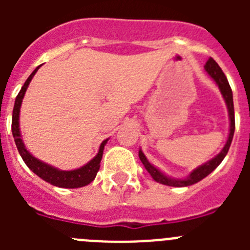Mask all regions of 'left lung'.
Returning a JSON list of instances; mask_svg holds the SVG:
<instances>
[{"label": "left lung", "instance_id": "left-lung-1", "mask_svg": "<svg viewBox=\"0 0 250 250\" xmlns=\"http://www.w3.org/2000/svg\"><path fill=\"white\" fill-rule=\"evenodd\" d=\"M205 71L209 76L214 80V83L218 85L220 92L223 95V99H224L225 104H227V109H228V115H229V134L228 139H227V143L223 146V149L220 150V152L218 155L214 156L213 159H210L209 161L202 164L200 167H198L196 169H194L187 178L183 179H176L171 178V176L164 174L161 170H159L158 167H154V165L147 160V158L145 156V154L143 152V150H139V158H140L141 163L145 167V169L147 170V173L151 175V178L155 180V182L160 183V184L167 185V187H176V188H183V187H189V185H193L195 183L200 182L202 179H204L205 176H208L209 174L215 170L216 167H219V164L223 161V159L225 158V155L228 154V150L230 147L231 140H233L234 136V130H235V120H234V104H233V92H231L230 85L228 83V79L224 75V72L222 71V68L219 67V65L214 61L213 59H209L207 61L204 66Z\"/></svg>", "mask_w": 250, "mask_h": 250}]
</instances>
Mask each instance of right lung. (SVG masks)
I'll use <instances>...</instances> for the list:
<instances>
[{"label": "right lung", "mask_w": 250, "mask_h": 250, "mask_svg": "<svg viewBox=\"0 0 250 250\" xmlns=\"http://www.w3.org/2000/svg\"><path fill=\"white\" fill-rule=\"evenodd\" d=\"M40 66L35 68L34 72L28 76L26 83L22 86V89L20 90L16 100H15V106H13L12 112V135L13 139H15V143H16L17 150H19L21 158L25 161V164L30 167V170H32L37 176H40L45 182L50 183V184L55 185V187L67 188V189L85 187V185L90 184L95 179L96 174H98L99 169H100L101 159H103L104 147H105L106 143H107L109 139H106V140H104L101 143L98 154H96V156L94 159H91L83 167L74 170H60L57 167H52V165L46 164V163L41 161L40 159L35 158L26 149L25 144L22 141L21 130H20V110H21L22 100H23L26 90H27L31 80H32V77L35 76V74H36Z\"/></svg>", "instance_id": "1"}]
</instances>
